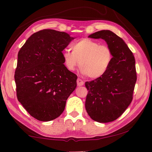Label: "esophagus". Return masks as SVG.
<instances>
[{"label":"esophagus","mask_w":152,"mask_h":152,"mask_svg":"<svg viewBox=\"0 0 152 152\" xmlns=\"http://www.w3.org/2000/svg\"><path fill=\"white\" fill-rule=\"evenodd\" d=\"M84 82L82 81L80 78L77 79V84H78V86H80L84 85Z\"/></svg>","instance_id":"esophagus-1"}]
</instances>
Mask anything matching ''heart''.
I'll use <instances>...</instances> for the list:
<instances>
[{"mask_svg":"<svg viewBox=\"0 0 152 152\" xmlns=\"http://www.w3.org/2000/svg\"><path fill=\"white\" fill-rule=\"evenodd\" d=\"M72 50L62 52L64 64L68 70H75L79 63L83 74L92 78L102 76L109 70L113 58L109 46L100 45L96 41L84 38L74 43Z\"/></svg>","mask_w":152,"mask_h":152,"instance_id":"heart-1","label":"heart"}]
</instances>
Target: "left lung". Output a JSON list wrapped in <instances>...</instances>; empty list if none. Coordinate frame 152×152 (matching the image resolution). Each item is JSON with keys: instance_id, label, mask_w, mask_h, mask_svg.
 Wrapping results in <instances>:
<instances>
[{"instance_id": "1", "label": "left lung", "mask_w": 152, "mask_h": 152, "mask_svg": "<svg viewBox=\"0 0 152 152\" xmlns=\"http://www.w3.org/2000/svg\"><path fill=\"white\" fill-rule=\"evenodd\" d=\"M88 37L104 39L111 48L113 58L104 75L86 82L88 91L86 110L95 121L111 122L119 118L132 101L137 80L135 58L124 41L111 31H99Z\"/></svg>"}]
</instances>
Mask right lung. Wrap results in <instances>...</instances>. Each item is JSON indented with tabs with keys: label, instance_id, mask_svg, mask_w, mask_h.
Listing matches in <instances>:
<instances>
[{
	"label": "right lung",
	"instance_id": "obj_1",
	"mask_svg": "<svg viewBox=\"0 0 152 152\" xmlns=\"http://www.w3.org/2000/svg\"><path fill=\"white\" fill-rule=\"evenodd\" d=\"M74 37L43 29L28 38L18 53L15 74L17 99L35 119L50 121L63 113L77 76L64 64L62 51Z\"/></svg>",
	"mask_w": 152,
	"mask_h": 152
}]
</instances>
